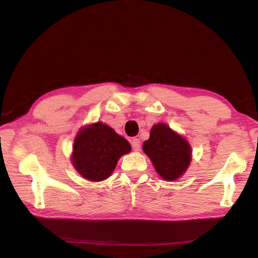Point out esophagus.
Returning a JSON list of instances; mask_svg holds the SVG:
<instances>
[{"label":"esophagus","mask_w":258,"mask_h":258,"mask_svg":"<svg viewBox=\"0 0 258 258\" xmlns=\"http://www.w3.org/2000/svg\"><path fill=\"white\" fill-rule=\"evenodd\" d=\"M131 146H132V150L138 152V151H140V148H141V142H140L139 139H132Z\"/></svg>","instance_id":"obj_1"}]
</instances>
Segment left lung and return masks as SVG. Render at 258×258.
<instances>
[{"instance_id":"obj_1","label":"left lung","mask_w":258,"mask_h":258,"mask_svg":"<svg viewBox=\"0 0 258 258\" xmlns=\"http://www.w3.org/2000/svg\"><path fill=\"white\" fill-rule=\"evenodd\" d=\"M143 151L163 179L174 181L182 176L191 160V147L186 140L166 123L154 124Z\"/></svg>"}]
</instances>
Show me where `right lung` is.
<instances>
[{
	"label": "right lung",
	"instance_id": "right-lung-1",
	"mask_svg": "<svg viewBox=\"0 0 258 258\" xmlns=\"http://www.w3.org/2000/svg\"><path fill=\"white\" fill-rule=\"evenodd\" d=\"M131 146L107 124L98 121L82 128L74 140L72 163L82 176L100 182L110 176Z\"/></svg>",
	"mask_w": 258,
	"mask_h": 258
}]
</instances>
